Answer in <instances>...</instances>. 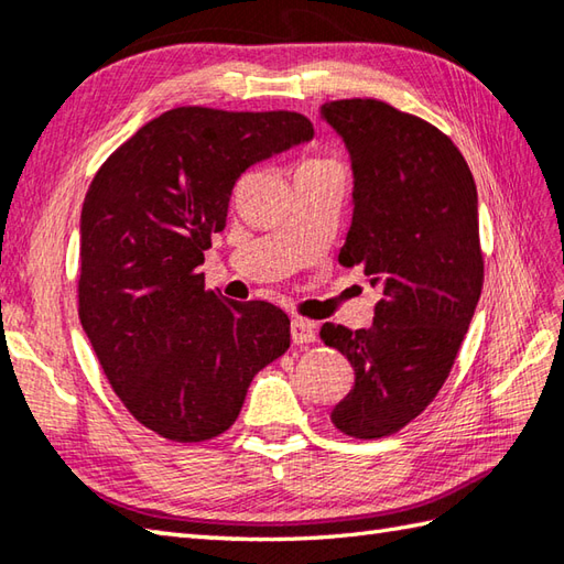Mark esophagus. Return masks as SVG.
Listing matches in <instances>:
<instances>
[{
    "label": "esophagus",
    "mask_w": 564,
    "mask_h": 564,
    "mask_svg": "<svg viewBox=\"0 0 564 564\" xmlns=\"http://www.w3.org/2000/svg\"><path fill=\"white\" fill-rule=\"evenodd\" d=\"M291 339L293 344H313L317 339V329L310 319L295 317L291 322Z\"/></svg>",
    "instance_id": "1"
}]
</instances>
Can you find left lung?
<instances>
[{"mask_svg": "<svg viewBox=\"0 0 564 564\" xmlns=\"http://www.w3.org/2000/svg\"><path fill=\"white\" fill-rule=\"evenodd\" d=\"M322 118L354 170L339 261L382 291L368 329H319L354 368V388L329 416L346 436L382 438L436 398L470 327L485 281L477 188L448 135L386 101H329Z\"/></svg>", "mask_w": 564, "mask_h": 564, "instance_id": "1", "label": "left lung"}]
</instances>
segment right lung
Segmentation results:
<instances>
[{"label": "right lung", "mask_w": 564, "mask_h": 564, "mask_svg": "<svg viewBox=\"0 0 564 564\" xmlns=\"http://www.w3.org/2000/svg\"><path fill=\"white\" fill-rule=\"evenodd\" d=\"M295 111L178 106L94 176L79 225V322L113 392L162 438L198 443L235 424L249 382L291 346V319L232 303L198 271L251 164L313 140Z\"/></svg>", "instance_id": "1"}]
</instances>
